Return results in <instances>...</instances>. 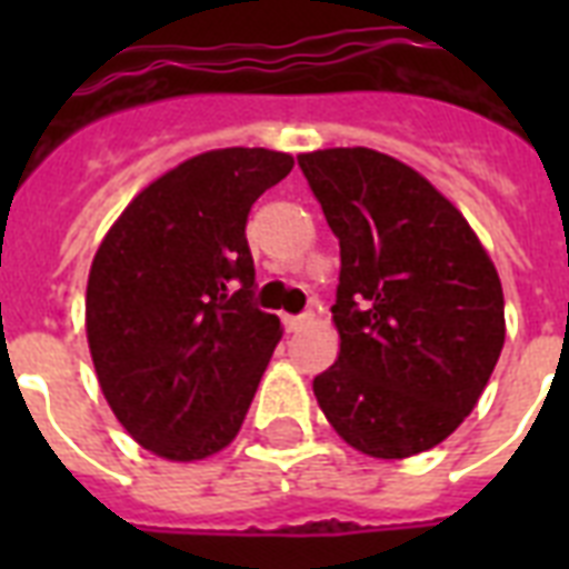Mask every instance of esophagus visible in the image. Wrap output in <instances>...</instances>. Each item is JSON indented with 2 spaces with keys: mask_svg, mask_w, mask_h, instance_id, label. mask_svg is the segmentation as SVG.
Returning a JSON list of instances; mask_svg holds the SVG:
<instances>
[{
  "mask_svg": "<svg viewBox=\"0 0 569 569\" xmlns=\"http://www.w3.org/2000/svg\"><path fill=\"white\" fill-rule=\"evenodd\" d=\"M310 321H312V312H303V316H286L283 325L289 333H295V330H301L303 325H310Z\"/></svg>",
  "mask_w": 569,
  "mask_h": 569,
  "instance_id": "obj_1",
  "label": "esophagus"
}]
</instances>
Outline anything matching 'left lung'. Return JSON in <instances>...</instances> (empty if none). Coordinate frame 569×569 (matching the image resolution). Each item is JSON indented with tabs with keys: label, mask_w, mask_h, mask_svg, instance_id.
<instances>
[{
	"label": "left lung",
	"mask_w": 569,
	"mask_h": 569,
	"mask_svg": "<svg viewBox=\"0 0 569 569\" xmlns=\"http://www.w3.org/2000/svg\"><path fill=\"white\" fill-rule=\"evenodd\" d=\"M339 239L337 363L312 380L333 431L401 460L458 428L505 346V295L476 230L422 173L369 147L298 156Z\"/></svg>",
	"instance_id": "1"
}]
</instances>
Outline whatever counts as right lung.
I'll list each match as a JSON object with an SVG mask.
<instances>
[{
  "instance_id": "1",
  "label": "right lung",
  "mask_w": 569,
  "mask_h": 569,
  "mask_svg": "<svg viewBox=\"0 0 569 569\" xmlns=\"http://www.w3.org/2000/svg\"><path fill=\"white\" fill-rule=\"evenodd\" d=\"M295 168L289 153L223 147L162 173L93 253L84 330L111 413L177 463L227 449L283 337L250 303V206Z\"/></svg>"
}]
</instances>
